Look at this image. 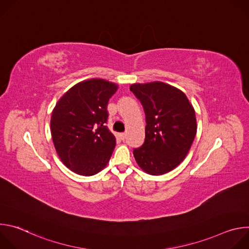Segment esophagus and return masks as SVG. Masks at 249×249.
<instances>
[{
  "label": "esophagus",
  "mask_w": 249,
  "mask_h": 249,
  "mask_svg": "<svg viewBox=\"0 0 249 249\" xmlns=\"http://www.w3.org/2000/svg\"><path fill=\"white\" fill-rule=\"evenodd\" d=\"M120 138H121L122 140H124V139L126 138V133H121V134H120Z\"/></svg>",
  "instance_id": "esophagus-1"
}]
</instances>
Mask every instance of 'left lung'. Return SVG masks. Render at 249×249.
I'll return each mask as SVG.
<instances>
[{
    "label": "left lung",
    "mask_w": 249,
    "mask_h": 249,
    "mask_svg": "<svg viewBox=\"0 0 249 249\" xmlns=\"http://www.w3.org/2000/svg\"><path fill=\"white\" fill-rule=\"evenodd\" d=\"M130 90L146 114L145 142L134 150L138 165L152 175L164 174L187 156L197 132L195 110L183 91L162 82L133 84Z\"/></svg>",
    "instance_id": "8db88e82"
}]
</instances>
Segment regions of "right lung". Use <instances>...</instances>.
Wrapping results in <instances>:
<instances>
[{
  "label": "right lung",
  "mask_w": 249,
  "mask_h": 249,
  "mask_svg": "<svg viewBox=\"0 0 249 249\" xmlns=\"http://www.w3.org/2000/svg\"><path fill=\"white\" fill-rule=\"evenodd\" d=\"M118 86L90 79L71 88L56 103L51 115V136L62 162L72 171L90 176L109 161L116 145L106 126L107 103Z\"/></svg>",
  "instance_id": "add662e5"
}]
</instances>
